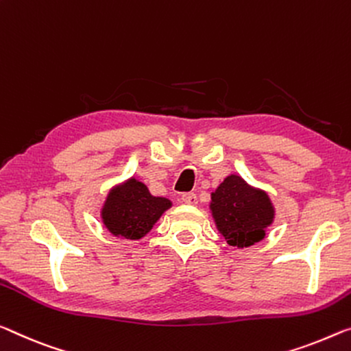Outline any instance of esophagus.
Instances as JSON below:
<instances>
[{
    "instance_id": "esophagus-1",
    "label": "esophagus",
    "mask_w": 351,
    "mask_h": 351,
    "mask_svg": "<svg viewBox=\"0 0 351 351\" xmlns=\"http://www.w3.org/2000/svg\"><path fill=\"white\" fill-rule=\"evenodd\" d=\"M182 202L186 204V206H196L197 196L194 193H185V194H182Z\"/></svg>"
}]
</instances>
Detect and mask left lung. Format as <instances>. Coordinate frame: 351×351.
<instances>
[{"label":"left lung","mask_w":351,"mask_h":351,"mask_svg":"<svg viewBox=\"0 0 351 351\" xmlns=\"http://www.w3.org/2000/svg\"><path fill=\"white\" fill-rule=\"evenodd\" d=\"M212 217L230 246L247 247L265 239L273 224L274 207L268 194L230 174L212 193Z\"/></svg>","instance_id":"8db88e82"}]
</instances>
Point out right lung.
Returning <instances> with one entry per match:
<instances>
[{"label": "right lung", "mask_w": 351, "mask_h": 351, "mask_svg": "<svg viewBox=\"0 0 351 351\" xmlns=\"http://www.w3.org/2000/svg\"><path fill=\"white\" fill-rule=\"evenodd\" d=\"M171 206L169 199L152 196L143 182L132 177L111 188L100 215L105 228L114 237L139 240Z\"/></svg>", "instance_id": "add662e5"}]
</instances>
